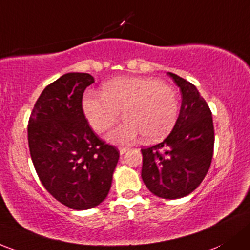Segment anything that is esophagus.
I'll list each match as a JSON object with an SVG mask.
<instances>
[{"label":"esophagus","instance_id":"esophagus-1","mask_svg":"<svg viewBox=\"0 0 250 250\" xmlns=\"http://www.w3.org/2000/svg\"><path fill=\"white\" fill-rule=\"evenodd\" d=\"M128 149H129L128 147H120V148H118V151H120V154H125Z\"/></svg>","mask_w":250,"mask_h":250}]
</instances>
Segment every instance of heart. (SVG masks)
I'll use <instances>...</instances> for the list:
<instances>
[{
    "mask_svg": "<svg viewBox=\"0 0 250 250\" xmlns=\"http://www.w3.org/2000/svg\"><path fill=\"white\" fill-rule=\"evenodd\" d=\"M83 109L94 130L104 132L120 116L122 122L107 135L114 143H129L140 134L157 141L171 132L177 120L178 101L170 85L152 77H120L103 85V94L87 93Z\"/></svg>",
    "mask_w": 250,
    "mask_h": 250,
    "instance_id": "1",
    "label": "heart"
}]
</instances>
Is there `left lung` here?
<instances>
[{"mask_svg": "<svg viewBox=\"0 0 250 250\" xmlns=\"http://www.w3.org/2000/svg\"><path fill=\"white\" fill-rule=\"evenodd\" d=\"M182 103L171 133L160 144L141 149V177L152 194L173 200L200 186L211 165L214 146L212 112L198 88L173 73Z\"/></svg>", "mask_w": 250, "mask_h": 250, "instance_id": "8db88e82", "label": "left lung"}]
</instances>
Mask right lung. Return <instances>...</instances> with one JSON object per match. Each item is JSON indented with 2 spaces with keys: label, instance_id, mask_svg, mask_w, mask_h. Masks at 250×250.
I'll return each instance as SVG.
<instances>
[{
  "label": "right lung",
  "instance_id": "add662e5",
  "mask_svg": "<svg viewBox=\"0 0 250 250\" xmlns=\"http://www.w3.org/2000/svg\"><path fill=\"white\" fill-rule=\"evenodd\" d=\"M94 78L67 73L44 88L28 121L31 158L44 188L78 211L107 196L120 153L102 141L86 120L83 94Z\"/></svg>",
  "mask_w": 250,
  "mask_h": 250
}]
</instances>
